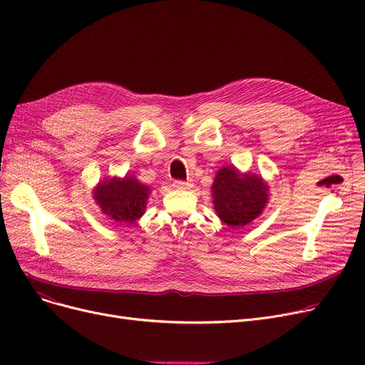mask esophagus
<instances>
[{
  "instance_id": "34e87169",
  "label": "esophagus",
  "mask_w": 365,
  "mask_h": 365,
  "mask_svg": "<svg viewBox=\"0 0 365 365\" xmlns=\"http://www.w3.org/2000/svg\"><path fill=\"white\" fill-rule=\"evenodd\" d=\"M173 186H175L176 189L185 190V189H190V187H192V183H190V182H185V180H175V182H173Z\"/></svg>"
}]
</instances>
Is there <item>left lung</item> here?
<instances>
[{
    "mask_svg": "<svg viewBox=\"0 0 365 365\" xmlns=\"http://www.w3.org/2000/svg\"><path fill=\"white\" fill-rule=\"evenodd\" d=\"M212 190L217 216L232 227L245 226L259 217L269 198V187L262 178L253 173L241 175L234 165L217 171Z\"/></svg>",
    "mask_w": 365,
    "mask_h": 365,
    "instance_id": "1",
    "label": "left lung"
}]
</instances>
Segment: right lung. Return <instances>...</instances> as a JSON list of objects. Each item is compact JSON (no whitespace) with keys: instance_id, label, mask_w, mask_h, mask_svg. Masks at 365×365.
I'll return each mask as SVG.
<instances>
[{"instance_id":"1","label":"right lung","mask_w":365,"mask_h":365,"mask_svg":"<svg viewBox=\"0 0 365 365\" xmlns=\"http://www.w3.org/2000/svg\"><path fill=\"white\" fill-rule=\"evenodd\" d=\"M149 187L134 176L124 179L112 178L101 182L94 189V200L102 208V213L115 222L133 223L145 213L149 198Z\"/></svg>"}]
</instances>
